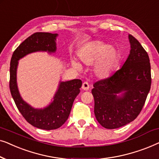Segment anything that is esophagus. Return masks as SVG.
<instances>
[{
	"label": "esophagus",
	"mask_w": 159,
	"mask_h": 159,
	"mask_svg": "<svg viewBox=\"0 0 159 159\" xmlns=\"http://www.w3.org/2000/svg\"><path fill=\"white\" fill-rule=\"evenodd\" d=\"M82 90H88L89 88H90V85H89L88 82H84L83 84H82Z\"/></svg>",
	"instance_id": "obj_1"
}]
</instances>
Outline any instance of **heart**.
<instances>
[{"instance_id": "heart-1", "label": "heart", "mask_w": 159, "mask_h": 159, "mask_svg": "<svg viewBox=\"0 0 159 159\" xmlns=\"http://www.w3.org/2000/svg\"><path fill=\"white\" fill-rule=\"evenodd\" d=\"M79 58L84 64H94L93 71L100 78L108 77L114 70L119 60V52L113 45H106L102 41H93L80 50ZM74 67L80 69L81 65L75 60H71Z\"/></svg>"}]
</instances>
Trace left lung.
Returning <instances> with one entry per match:
<instances>
[{
  "label": "left lung",
  "mask_w": 159,
  "mask_h": 159,
  "mask_svg": "<svg viewBox=\"0 0 159 159\" xmlns=\"http://www.w3.org/2000/svg\"><path fill=\"white\" fill-rule=\"evenodd\" d=\"M129 40L131 50L122 67L93 84L95 116L106 129H116L134 120L151 89L149 56L136 38L129 34Z\"/></svg>",
  "instance_id": "1"
}]
</instances>
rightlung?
<instances>
[{
    "mask_svg": "<svg viewBox=\"0 0 159 159\" xmlns=\"http://www.w3.org/2000/svg\"><path fill=\"white\" fill-rule=\"evenodd\" d=\"M58 34L35 32L17 47L13 53L10 64L9 88L17 108L28 123L39 129L51 130L59 128L66 122L70 114L74 101L80 92L82 82L76 79L60 82L53 101L44 108H34L26 103L19 94L16 83L18 61L27 54L37 51H56V40Z\"/></svg>",
    "mask_w": 159,
    "mask_h": 159,
    "instance_id": "obj_1",
    "label": "right lung"
}]
</instances>
